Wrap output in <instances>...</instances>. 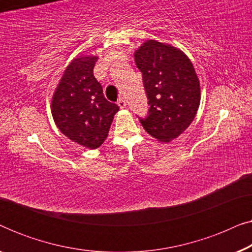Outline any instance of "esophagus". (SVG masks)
Listing matches in <instances>:
<instances>
[{
    "label": "esophagus",
    "mask_w": 252,
    "mask_h": 252,
    "mask_svg": "<svg viewBox=\"0 0 252 252\" xmlns=\"http://www.w3.org/2000/svg\"><path fill=\"white\" fill-rule=\"evenodd\" d=\"M118 106L120 109H124V108H126V101L124 98H120L119 101H118Z\"/></svg>",
    "instance_id": "1"
}]
</instances>
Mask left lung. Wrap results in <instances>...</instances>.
<instances>
[{
	"label": "left lung",
	"instance_id": "1",
	"mask_svg": "<svg viewBox=\"0 0 252 252\" xmlns=\"http://www.w3.org/2000/svg\"><path fill=\"white\" fill-rule=\"evenodd\" d=\"M142 72L148 104L140 119L146 132L160 142H170L188 128L201 102V86L187 55L171 44L147 40L134 53Z\"/></svg>",
	"mask_w": 252,
	"mask_h": 252
}]
</instances>
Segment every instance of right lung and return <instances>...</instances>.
<instances>
[{"label":"right lung","instance_id":"1","mask_svg":"<svg viewBox=\"0 0 252 252\" xmlns=\"http://www.w3.org/2000/svg\"><path fill=\"white\" fill-rule=\"evenodd\" d=\"M97 60V56L72 60L51 99V115L58 129L88 149L101 147L119 110L104 97L102 86L94 77Z\"/></svg>","mask_w":252,"mask_h":252}]
</instances>
